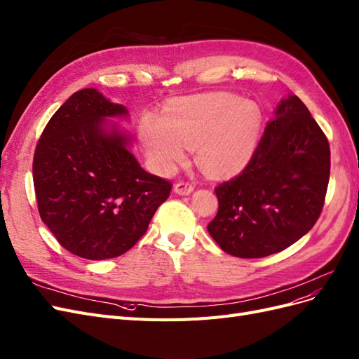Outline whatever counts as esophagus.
<instances>
[{
  "label": "esophagus",
  "mask_w": 359,
  "mask_h": 359,
  "mask_svg": "<svg viewBox=\"0 0 359 359\" xmlns=\"http://www.w3.org/2000/svg\"><path fill=\"white\" fill-rule=\"evenodd\" d=\"M194 191V184L191 182H177L175 187V192L179 195H189Z\"/></svg>",
  "instance_id": "esophagus-1"
}]
</instances>
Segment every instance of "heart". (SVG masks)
I'll use <instances>...</instances> for the list:
<instances>
[{"mask_svg":"<svg viewBox=\"0 0 359 359\" xmlns=\"http://www.w3.org/2000/svg\"><path fill=\"white\" fill-rule=\"evenodd\" d=\"M262 114L257 104L233 94H210L183 100L147 113L140 137L150 163L168 172L196 146V161L210 176H233L245 168L258 147Z\"/></svg>","mask_w":359,"mask_h":359,"instance_id":"obj_1","label":"heart"}]
</instances>
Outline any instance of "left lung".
Wrapping results in <instances>:
<instances>
[{
    "mask_svg": "<svg viewBox=\"0 0 359 359\" xmlns=\"http://www.w3.org/2000/svg\"><path fill=\"white\" fill-rule=\"evenodd\" d=\"M330 143L306 104L283 100L238 176L215 188L219 209L207 225L219 248L264 258L294 245L320 216L330 180Z\"/></svg>",
    "mask_w": 359,
    "mask_h": 359,
    "instance_id": "left-lung-1",
    "label": "left lung"
}]
</instances>
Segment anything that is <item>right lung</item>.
I'll list each match as a JSON object with an SVG mask.
<instances>
[{
	"label": "right lung",
	"mask_w": 359,
	"mask_h": 359,
	"mask_svg": "<svg viewBox=\"0 0 359 359\" xmlns=\"http://www.w3.org/2000/svg\"><path fill=\"white\" fill-rule=\"evenodd\" d=\"M121 114L126 109L98 90H79L55 111L34 152L41 221L62 248L85 259L130 250L172 188L140 167L122 134L102 130V119Z\"/></svg>",
	"instance_id": "add662e5"
}]
</instances>
